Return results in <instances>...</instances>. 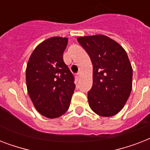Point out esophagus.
<instances>
[{"label": "esophagus", "mask_w": 150, "mask_h": 150, "mask_svg": "<svg viewBox=\"0 0 150 150\" xmlns=\"http://www.w3.org/2000/svg\"><path fill=\"white\" fill-rule=\"evenodd\" d=\"M80 78H81V73L80 72L77 73V75H76V79L79 80V79H80Z\"/></svg>", "instance_id": "1"}]
</instances>
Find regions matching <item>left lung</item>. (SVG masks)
I'll use <instances>...</instances> for the list:
<instances>
[{
    "mask_svg": "<svg viewBox=\"0 0 150 150\" xmlns=\"http://www.w3.org/2000/svg\"><path fill=\"white\" fill-rule=\"evenodd\" d=\"M77 40L93 66L89 107L100 116H114L123 108L132 89V68L127 53L103 35L80 36Z\"/></svg>",
    "mask_w": 150,
    "mask_h": 150,
    "instance_id": "obj_1",
    "label": "left lung"
}]
</instances>
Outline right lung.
<instances>
[{
	"mask_svg": "<svg viewBox=\"0 0 150 150\" xmlns=\"http://www.w3.org/2000/svg\"><path fill=\"white\" fill-rule=\"evenodd\" d=\"M68 39L51 37L39 44L27 64L28 93L37 111L48 118L63 115L70 106L75 78L64 62Z\"/></svg>",
	"mask_w": 150,
	"mask_h": 150,
	"instance_id": "1",
	"label": "right lung"
}]
</instances>
